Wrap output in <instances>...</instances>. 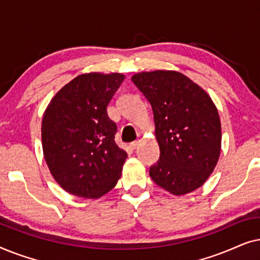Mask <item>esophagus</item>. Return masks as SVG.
Wrapping results in <instances>:
<instances>
[{"label":"esophagus","instance_id":"1","mask_svg":"<svg viewBox=\"0 0 260 260\" xmlns=\"http://www.w3.org/2000/svg\"><path fill=\"white\" fill-rule=\"evenodd\" d=\"M138 145H140V142H133V143H130V149H133V150H135V149L138 148Z\"/></svg>","mask_w":260,"mask_h":260}]
</instances>
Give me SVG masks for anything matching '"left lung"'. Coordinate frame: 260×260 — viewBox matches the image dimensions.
<instances>
[{
	"label": "left lung",
	"mask_w": 260,
	"mask_h": 260,
	"mask_svg": "<svg viewBox=\"0 0 260 260\" xmlns=\"http://www.w3.org/2000/svg\"><path fill=\"white\" fill-rule=\"evenodd\" d=\"M131 80L154 112L159 159L149 169L152 181L174 195L201 187L221 149V124L211 97L175 71L142 72Z\"/></svg>",
	"instance_id": "obj_1"
}]
</instances>
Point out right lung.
Returning <instances> with one entry per match:
<instances>
[{
	"instance_id": "add662e5",
	"label": "right lung",
	"mask_w": 260,
	"mask_h": 260,
	"mask_svg": "<svg viewBox=\"0 0 260 260\" xmlns=\"http://www.w3.org/2000/svg\"><path fill=\"white\" fill-rule=\"evenodd\" d=\"M123 74L86 73L66 84L44 113L42 149L53 177L80 198L97 199L112 189L127 157L115 142L108 116Z\"/></svg>"
}]
</instances>
